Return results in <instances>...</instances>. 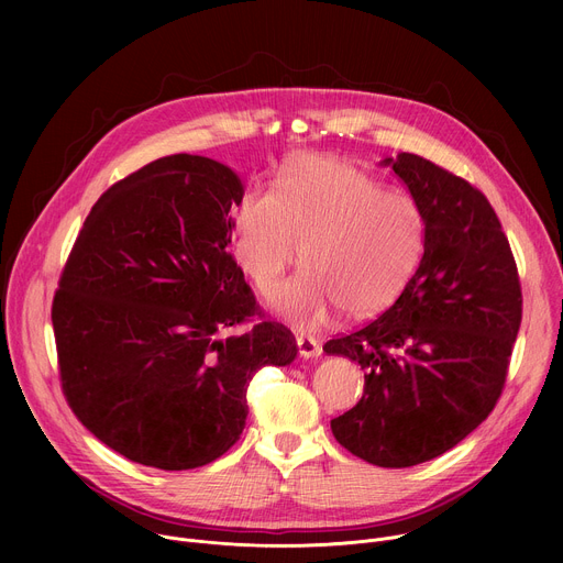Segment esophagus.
Listing matches in <instances>:
<instances>
[{"instance_id":"1","label":"esophagus","mask_w":563,"mask_h":563,"mask_svg":"<svg viewBox=\"0 0 563 563\" xmlns=\"http://www.w3.org/2000/svg\"><path fill=\"white\" fill-rule=\"evenodd\" d=\"M296 343H298L300 356H305V358L320 356V352H323V347H320V341H318L316 336H305V334H300V336L296 339Z\"/></svg>"}]
</instances>
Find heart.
Masks as SVG:
<instances>
[{"label":"heart","mask_w":563,"mask_h":563,"mask_svg":"<svg viewBox=\"0 0 563 563\" xmlns=\"http://www.w3.org/2000/svg\"><path fill=\"white\" fill-rule=\"evenodd\" d=\"M423 216L400 191L380 187L336 157H300L276 194L252 189L238 202L233 254L263 291L297 262L308 267L272 291L274 309L298 328L336 305L350 318L389 307L417 269Z\"/></svg>","instance_id":"b5f03b06"}]
</instances>
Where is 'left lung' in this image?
Masks as SVG:
<instances>
[{"label":"left lung","mask_w":563,"mask_h":563,"mask_svg":"<svg viewBox=\"0 0 563 563\" xmlns=\"http://www.w3.org/2000/svg\"><path fill=\"white\" fill-rule=\"evenodd\" d=\"M423 216V258L378 318L325 343L365 369L336 441L380 467L430 461L488 419L521 325V283L488 198L415 153L387 157Z\"/></svg>","instance_id":"8db88e82"}]
</instances>
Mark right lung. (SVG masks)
Here are the masks:
<instances>
[{
    "mask_svg": "<svg viewBox=\"0 0 563 563\" xmlns=\"http://www.w3.org/2000/svg\"><path fill=\"white\" fill-rule=\"evenodd\" d=\"M240 200L229 167L176 153L109 187L75 238L51 307L59 383L129 461H216L245 430L254 374L296 356L229 254Z\"/></svg>",
    "mask_w": 563,
    "mask_h": 563,
    "instance_id": "right-lung-1",
    "label": "right lung"
}]
</instances>
